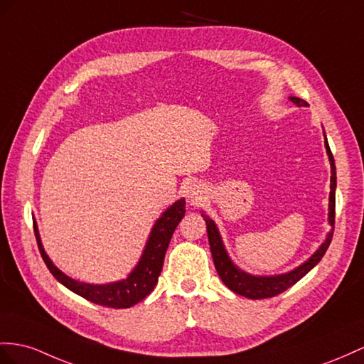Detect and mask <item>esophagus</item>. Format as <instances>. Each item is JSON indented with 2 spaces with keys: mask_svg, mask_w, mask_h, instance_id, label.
Wrapping results in <instances>:
<instances>
[{
  "mask_svg": "<svg viewBox=\"0 0 364 364\" xmlns=\"http://www.w3.org/2000/svg\"><path fill=\"white\" fill-rule=\"evenodd\" d=\"M204 193H206V189H204V186L200 183H189L188 188H186V198L189 200L192 206L201 203Z\"/></svg>",
  "mask_w": 364,
  "mask_h": 364,
  "instance_id": "34e87169",
  "label": "esophagus"
}]
</instances>
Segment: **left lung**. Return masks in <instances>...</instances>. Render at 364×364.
<instances>
[{"label": "left lung", "instance_id": "left-lung-1", "mask_svg": "<svg viewBox=\"0 0 364 364\" xmlns=\"http://www.w3.org/2000/svg\"><path fill=\"white\" fill-rule=\"evenodd\" d=\"M296 107H306L309 106L307 102L298 97H289ZM324 134V147H326V154L329 156V163H331V193H329V212H328V221L331 225V230L326 235L324 241L320 245V247L315 250V252L306 259L304 263L300 266L294 267L292 271L284 272V274H277V275H254L245 272L243 269H240L232 258L228 254V249L223 243V238L220 230L209 215L201 212V217L206 221V229H208V238H209V246H210V252L213 258V264H215L217 272L221 278V282L225 283L232 292H235L238 295H243L246 298H250V300H259V298H271L278 294L284 292L286 289L294 286L296 282L309 272L312 269L320 263V259L328 250L332 235H333V223H335V189H337V171H335V161L331 152V147L328 143V138H326Z\"/></svg>", "mask_w": 364, "mask_h": 364}]
</instances>
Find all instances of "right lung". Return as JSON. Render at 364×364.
Segmentation results:
<instances>
[{
  "mask_svg": "<svg viewBox=\"0 0 364 364\" xmlns=\"http://www.w3.org/2000/svg\"><path fill=\"white\" fill-rule=\"evenodd\" d=\"M184 213V198L176 200L173 204H171V206L161 213V217L155 221L151 234H149V238L146 241L143 254L139 257L138 263L135 264L132 271L129 272L126 278H121L118 282L105 284L80 282V279L72 278L63 271H60V269L53 264L49 255L46 254L38 232V225H36L35 218L33 230L36 243H38L40 254L44 259L46 266H48L50 274L57 278L63 286H66L73 294L86 298V300L95 304L114 307V309H127V307H132L134 304L144 300V298L154 291V287L158 282V277L161 274L167 246H169L175 228L178 226V223L183 220Z\"/></svg>",
  "mask_w": 364,
  "mask_h": 364,
  "instance_id": "obj_1",
  "label": "right lung"
}]
</instances>
